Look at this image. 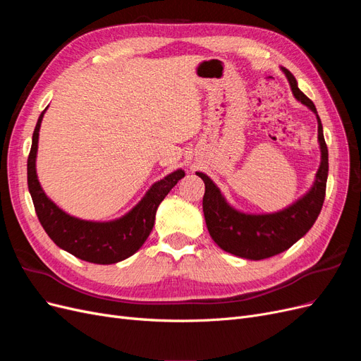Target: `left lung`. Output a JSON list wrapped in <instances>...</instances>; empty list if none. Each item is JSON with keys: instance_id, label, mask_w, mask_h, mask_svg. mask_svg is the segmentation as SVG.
Returning <instances> with one entry per match:
<instances>
[{"instance_id": "8db88e82", "label": "left lung", "mask_w": 361, "mask_h": 361, "mask_svg": "<svg viewBox=\"0 0 361 361\" xmlns=\"http://www.w3.org/2000/svg\"><path fill=\"white\" fill-rule=\"evenodd\" d=\"M280 69L286 75L295 99L307 106L318 120L321 164L310 190L285 209L269 214H248L228 203L221 190L207 174L195 171L204 182L203 214L207 232L221 250L248 260H262L283 253L310 231L322 209L329 178V149L316 106L298 89L295 76L286 68Z\"/></svg>"}]
</instances>
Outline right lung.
<instances>
[{
    "instance_id": "add662e5",
    "label": "right lung",
    "mask_w": 361,
    "mask_h": 361,
    "mask_svg": "<svg viewBox=\"0 0 361 361\" xmlns=\"http://www.w3.org/2000/svg\"><path fill=\"white\" fill-rule=\"evenodd\" d=\"M45 111L40 114L32 133L27 164L28 191L42 227L61 250L92 264L110 265L133 256L145 244L154 228L158 206L174 185L185 176V171L178 169L155 182L133 209L114 220L92 221L69 215L48 197L37 178L39 130Z\"/></svg>"
}]
</instances>
